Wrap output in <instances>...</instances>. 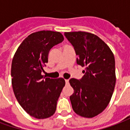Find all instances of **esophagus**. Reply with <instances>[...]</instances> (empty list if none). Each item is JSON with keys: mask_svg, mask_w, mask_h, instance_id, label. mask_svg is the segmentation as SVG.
<instances>
[{"mask_svg": "<svg viewBox=\"0 0 130 130\" xmlns=\"http://www.w3.org/2000/svg\"><path fill=\"white\" fill-rule=\"evenodd\" d=\"M65 82H66V85H68V84H69V80H68V79H66V80H65Z\"/></svg>", "mask_w": 130, "mask_h": 130, "instance_id": "obj_1", "label": "esophagus"}]
</instances>
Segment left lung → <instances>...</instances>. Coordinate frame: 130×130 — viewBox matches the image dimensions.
Instances as JSON below:
<instances>
[{
    "mask_svg": "<svg viewBox=\"0 0 130 130\" xmlns=\"http://www.w3.org/2000/svg\"><path fill=\"white\" fill-rule=\"evenodd\" d=\"M64 35L74 47L77 64L85 67L81 79L69 80L74 89L70 96L72 109L83 117L92 118L106 108L113 93L116 82L114 55L93 34L79 31Z\"/></svg>",
    "mask_w": 130,
    "mask_h": 130,
    "instance_id": "obj_1",
    "label": "left lung"
}]
</instances>
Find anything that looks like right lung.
<instances>
[{"label":"right lung","mask_w":130,"mask_h":130,"mask_svg":"<svg viewBox=\"0 0 130 130\" xmlns=\"http://www.w3.org/2000/svg\"><path fill=\"white\" fill-rule=\"evenodd\" d=\"M64 41L59 32L42 30L30 35L17 49L11 64V83L20 106L30 116L46 119L55 113L65 85L63 78L43 79L50 49Z\"/></svg>","instance_id":"1"}]
</instances>
